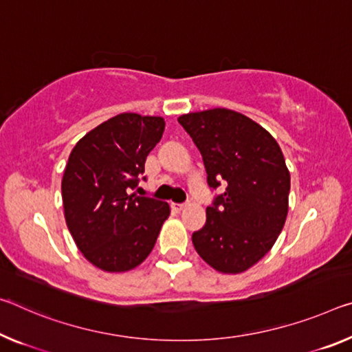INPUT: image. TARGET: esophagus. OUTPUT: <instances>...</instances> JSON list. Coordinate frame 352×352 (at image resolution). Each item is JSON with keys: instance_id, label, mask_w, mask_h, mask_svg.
<instances>
[{"instance_id": "esophagus-1", "label": "esophagus", "mask_w": 352, "mask_h": 352, "mask_svg": "<svg viewBox=\"0 0 352 352\" xmlns=\"http://www.w3.org/2000/svg\"><path fill=\"white\" fill-rule=\"evenodd\" d=\"M186 204H172V208L177 210V211H182L183 208H185Z\"/></svg>"}]
</instances>
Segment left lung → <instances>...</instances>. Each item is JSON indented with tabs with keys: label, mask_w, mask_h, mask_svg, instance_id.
<instances>
[{
	"label": "left lung",
	"mask_w": 352,
	"mask_h": 352,
	"mask_svg": "<svg viewBox=\"0 0 352 352\" xmlns=\"http://www.w3.org/2000/svg\"><path fill=\"white\" fill-rule=\"evenodd\" d=\"M178 124L202 155L208 186H226L206 206L194 248L216 271H246L270 252L285 224L289 172L282 150L263 126L232 109L189 113Z\"/></svg>",
	"instance_id": "obj_1"
}]
</instances>
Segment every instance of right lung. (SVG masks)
<instances>
[{
    "label": "right lung",
    "mask_w": 352,
    "mask_h": 352,
    "mask_svg": "<svg viewBox=\"0 0 352 352\" xmlns=\"http://www.w3.org/2000/svg\"><path fill=\"white\" fill-rule=\"evenodd\" d=\"M163 117L124 113L76 142L63 177L67 227L78 249L108 272L141 265L170 214L166 202L135 192L147 155L164 131Z\"/></svg>",
    "instance_id": "1"
}]
</instances>
